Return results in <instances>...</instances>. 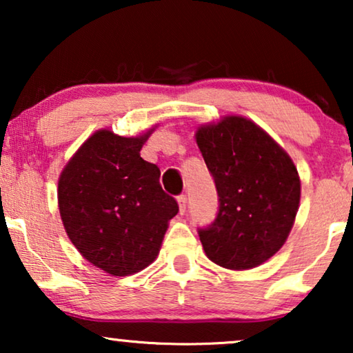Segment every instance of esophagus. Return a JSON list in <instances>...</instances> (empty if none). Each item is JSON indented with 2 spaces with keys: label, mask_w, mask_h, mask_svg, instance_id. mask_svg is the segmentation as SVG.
<instances>
[{
  "label": "esophagus",
  "mask_w": 353,
  "mask_h": 353,
  "mask_svg": "<svg viewBox=\"0 0 353 353\" xmlns=\"http://www.w3.org/2000/svg\"><path fill=\"white\" fill-rule=\"evenodd\" d=\"M176 201H178V207H180V214L183 215L186 212V205H188V199H186V196L185 194H181V196H178L176 197Z\"/></svg>",
  "instance_id": "1"
}]
</instances>
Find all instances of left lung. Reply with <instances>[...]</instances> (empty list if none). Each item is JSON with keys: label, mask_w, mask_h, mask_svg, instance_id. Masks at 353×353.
I'll list each match as a JSON object with an SVG mask.
<instances>
[{"label": "left lung", "mask_w": 353, "mask_h": 353, "mask_svg": "<svg viewBox=\"0 0 353 353\" xmlns=\"http://www.w3.org/2000/svg\"><path fill=\"white\" fill-rule=\"evenodd\" d=\"M219 192L214 223L199 228L204 252L228 270H249L273 257L291 233L301 202V178L288 152L241 115L196 132Z\"/></svg>", "instance_id": "8db88e82"}]
</instances>
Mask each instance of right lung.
Returning <instances> with one entry per match:
<instances>
[{
	"label": "right lung",
	"instance_id": "1",
	"mask_svg": "<svg viewBox=\"0 0 353 353\" xmlns=\"http://www.w3.org/2000/svg\"><path fill=\"white\" fill-rule=\"evenodd\" d=\"M154 128L137 138L98 130L62 170L57 204L77 250L112 276L151 265L178 204L163 192L157 165L139 156Z\"/></svg>",
	"mask_w": 353,
	"mask_h": 353
}]
</instances>
